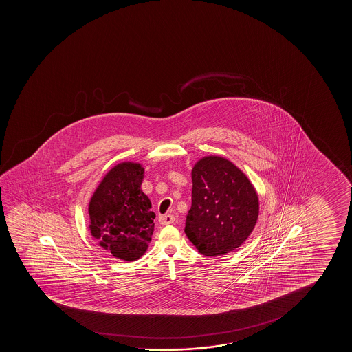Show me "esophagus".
<instances>
[{
  "instance_id": "esophagus-1",
  "label": "esophagus",
  "mask_w": 352,
  "mask_h": 352,
  "mask_svg": "<svg viewBox=\"0 0 352 352\" xmlns=\"http://www.w3.org/2000/svg\"><path fill=\"white\" fill-rule=\"evenodd\" d=\"M174 220H175V217L172 214H167V215H162V217H160V223L161 225H170V223H173Z\"/></svg>"
}]
</instances>
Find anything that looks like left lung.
<instances>
[{
	"label": "left lung",
	"mask_w": 352,
	"mask_h": 352,
	"mask_svg": "<svg viewBox=\"0 0 352 352\" xmlns=\"http://www.w3.org/2000/svg\"><path fill=\"white\" fill-rule=\"evenodd\" d=\"M192 206L185 233L202 255L230 254L249 238L260 214L254 185L222 156L198 160L191 170Z\"/></svg>",
	"instance_id": "1"
}]
</instances>
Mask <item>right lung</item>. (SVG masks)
I'll use <instances>...</instances> for the list:
<instances>
[{
    "label": "right lung",
    "mask_w": 352,
    "mask_h": 352,
    "mask_svg": "<svg viewBox=\"0 0 352 352\" xmlns=\"http://www.w3.org/2000/svg\"><path fill=\"white\" fill-rule=\"evenodd\" d=\"M144 167L125 161L107 172L89 202V230L98 245L119 260L144 255L154 232V212L142 191Z\"/></svg>",
    "instance_id": "right-lung-1"
}]
</instances>
